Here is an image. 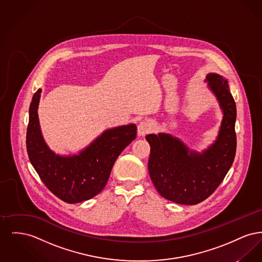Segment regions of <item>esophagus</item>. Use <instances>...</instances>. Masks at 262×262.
Instances as JSON below:
<instances>
[{
  "label": "esophagus",
  "mask_w": 262,
  "mask_h": 262,
  "mask_svg": "<svg viewBox=\"0 0 262 262\" xmlns=\"http://www.w3.org/2000/svg\"><path fill=\"white\" fill-rule=\"evenodd\" d=\"M152 129V126L150 125L148 122H146V121H142V122H140L138 125H137V134H138V136H140V137H143V136H145L146 134H148L150 130Z\"/></svg>",
  "instance_id": "1"
}]
</instances>
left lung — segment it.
<instances>
[{
  "instance_id": "obj_1",
  "label": "left lung",
  "mask_w": 262,
  "mask_h": 262,
  "mask_svg": "<svg viewBox=\"0 0 262 262\" xmlns=\"http://www.w3.org/2000/svg\"><path fill=\"white\" fill-rule=\"evenodd\" d=\"M205 82L223 113L217 137L206 149H189L170 134L146 136L151 181L164 199L179 204L194 205L209 198L224 180L236 155L237 109L228 80L211 73Z\"/></svg>"
}]
</instances>
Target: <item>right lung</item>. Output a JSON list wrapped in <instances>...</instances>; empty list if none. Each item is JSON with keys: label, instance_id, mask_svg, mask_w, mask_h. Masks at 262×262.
<instances>
[{"label": "right lung", "instance_id": "obj_1", "mask_svg": "<svg viewBox=\"0 0 262 262\" xmlns=\"http://www.w3.org/2000/svg\"><path fill=\"white\" fill-rule=\"evenodd\" d=\"M38 89L29 107L26 148L29 160L44 185L57 198L77 203L97 195L105 187L113 165L125 147L136 139L137 125H120L105 129L77 154L60 155L50 149L42 136Z\"/></svg>", "mask_w": 262, "mask_h": 262}]
</instances>
